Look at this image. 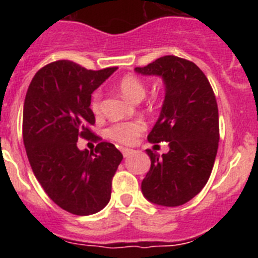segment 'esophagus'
I'll return each mask as SVG.
<instances>
[{
    "label": "esophagus",
    "mask_w": 258,
    "mask_h": 258,
    "mask_svg": "<svg viewBox=\"0 0 258 258\" xmlns=\"http://www.w3.org/2000/svg\"><path fill=\"white\" fill-rule=\"evenodd\" d=\"M121 152H122V155H124V157H127V156H131V155L133 154V150L124 147V149H121Z\"/></svg>",
    "instance_id": "34e87169"
}]
</instances>
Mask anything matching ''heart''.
Returning a JSON list of instances; mask_svg holds the SVG:
<instances>
[{
	"label": "heart",
	"instance_id": "1",
	"mask_svg": "<svg viewBox=\"0 0 258 258\" xmlns=\"http://www.w3.org/2000/svg\"><path fill=\"white\" fill-rule=\"evenodd\" d=\"M118 90L124 95L126 99L132 102L140 101L145 97L146 88L138 77L127 75L124 76L120 83H118ZM99 93H95L93 95L92 101V108L97 111L99 108ZM145 124L140 120H134V121H125V122H117V124L112 125L107 131V136L112 140L117 141L120 143H132L137 137L140 136L143 131H145Z\"/></svg>",
	"mask_w": 258,
	"mask_h": 258
}]
</instances>
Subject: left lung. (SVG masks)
<instances>
[{
    "label": "left lung",
    "instance_id": "1",
    "mask_svg": "<svg viewBox=\"0 0 258 258\" xmlns=\"http://www.w3.org/2000/svg\"><path fill=\"white\" fill-rule=\"evenodd\" d=\"M134 71L161 77L165 86L160 115L147 140L168 142L169 151L160 156L146 150L151 166L141 184L143 197L157 206H182L206 186L216 160L220 141L216 97L203 71L178 56H161Z\"/></svg>",
    "mask_w": 258,
    "mask_h": 258
}]
</instances>
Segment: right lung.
<instances>
[{
	"label": "right lung",
	"instance_id": "obj_1",
	"mask_svg": "<svg viewBox=\"0 0 258 258\" xmlns=\"http://www.w3.org/2000/svg\"><path fill=\"white\" fill-rule=\"evenodd\" d=\"M116 67L90 71L70 60L41 68L32 79L23 108V141L36 178L50 199L77 216L102 211L122 155L112 143L95 152L80 150L79 137H94L92 94Z\"/></svg>",
	"mask_w": 258,
	"mask_h": 258
}]
</instances>
